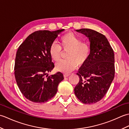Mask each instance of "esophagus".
<instances>
[{"label":"esophagus","mask_w":129,"mask_h":129,"mask_svg":"<svg viewBox=\"0 0 129 129\" xmlns=\"http://www.w3.org/2000/svg\"><path fill=\"white\" fill-rule=\"evenodd\" d=\"M70 75V74H64V78H67V77H68V76H69Z\"/></svg>","instance_id":"34e87169"}]
</instances>
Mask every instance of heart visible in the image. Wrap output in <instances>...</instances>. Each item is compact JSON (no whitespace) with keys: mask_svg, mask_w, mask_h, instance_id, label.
Here are the masks:
<instances>
[{"mask_svg":"<svg viewBox=\"0 0 129 129\" xmlns=\"http://www.w3.org/2000/svg\"><path fill=\"white\" fill-rule=\"evenodd\" d=\"M60 46L56 43H53L49 48V54L51 58L55 61H58L61 59V49L68 51L67 60L57 63L55 68L59 72L67 73L75 69L76 66L81 67L89 60L90 55L89 44L72 32L68 33L60 38Z\"/></svg>","mask_w":129,"mask_h":129,"instance_id":"1","label":"heart"}]
</instances>
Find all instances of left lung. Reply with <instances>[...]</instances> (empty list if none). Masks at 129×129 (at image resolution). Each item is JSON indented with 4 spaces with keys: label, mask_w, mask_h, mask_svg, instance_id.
<instances>
[{
    "label": "left lung",
    "mask_w": 129,
    "mask_h": 129,
    "mask_svg": "<svg viewBox=\"0 0 129 129\" xmlns=\"http://www.w3.org/2000/svg\"><path fill=\"white\" fill-rule=\"evenodd\" d=\"M88 38L90 55L89 60L76 74L79 83L74 93L83 103L98 102L106 94L114 78V51L105 35L89 29L76 30Z\"/></svg>",
    "instance_id": "8db88e82"
}]
</instances>
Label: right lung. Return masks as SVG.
Instances as JSON below:
<instances>
[{
    "label": "right lung",
    "instance_id": "right-lung-1",
    "mask_svg": "<svg viewBox=\"0 0 129 129\" xmlns=\"http://www.w3.org/2000/svg\"><path fill=\"white\" fill-rule=\"evenodd\" d=\"M64 30H39L29 35L16 54L14 75L19 90L27 99L42 103L54 97L59 84L64 79L58 72L48 76L54 68L49 48Z\"/></svg>",
    "mask_w": 129,
    "mask_h": 129
}]
</instances>
